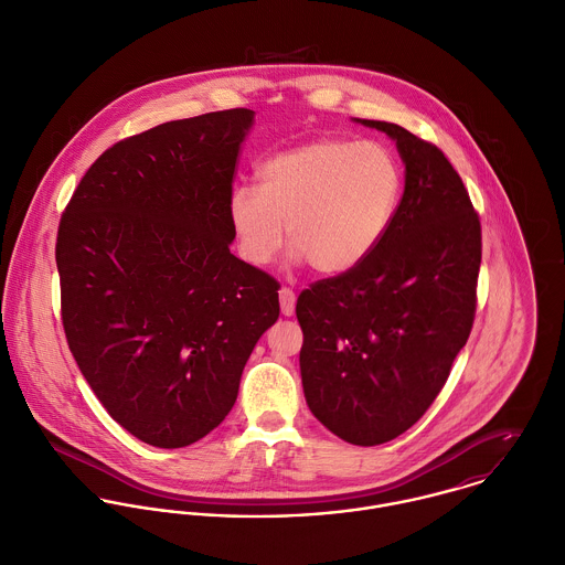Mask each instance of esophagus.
Instances as JSON below:
<instances>
[{
	"label": "esophagus",
	"instance_id": "obj_1",
	"mask_svg": "<svg viewBox=\"0 0 565 565\" xmlns=\"http://www.w3.org/2000/svg\"><path fill=\"white\" fill-rule=\"evenodd\" d=\"M278 296H280V311H282V316H294V309H296V296H294V291L291 289H287V287H282L280 291H278Z\"/></svg>",
	"mask_w": 565,
	"mask_h": 565
}]
</instances>
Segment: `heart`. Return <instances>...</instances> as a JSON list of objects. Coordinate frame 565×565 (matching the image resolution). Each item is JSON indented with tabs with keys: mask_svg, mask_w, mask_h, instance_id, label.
Here are the masks:
<instances>
[{
	"mask_svg": "<svg viewBox=\"0 0 565 565\" xmlns=\"http://www.w3.org/2000/svg\"><path fill=\"white\" fill-rule=\"evenodd\" d=\"M258 180L227 199L238 254L254 267L269 265L287 223L291 263L309 260L322 276L349 274L375 252L401 194L398 167L376 142H307L267 158Z\"/></svg>",
	"mask_w": 565,
	"mask_h": 565,
	"instance_id": "1",
	"label": "heart"
}]
</instances>
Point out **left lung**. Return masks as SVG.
Listing matches in <instances>:
<instances>
[{
    "label": "left lung",
    "mask_w": 565,
    "mask_h": 565,
    "mask_svg": "<svg viewBox=\"0 0 565 565\" xmlns=\"http://www.w3.org/2000/svg\"><path fill=\"white\" fill-rule=\"evenodd\" d=\"M385 134L405 189L375 252L353 271L305 289L300 375L313 416L351 445L409 429L434 403L467 344L482 258L480 218L449 160L394 122Z\"/></svg>",
    "instance_id": "1"
}]
</instances>
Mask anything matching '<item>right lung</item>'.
Instances as JSON below:
<instances>
[{
    "label": "right lung",
    "mask_w": 565,
    "mask_h": 565,
    "mask_svg": "<svg viewBox=\"0 0 565 565\" xmlns=\"http://www.w3.org/2000/svg\"><path fill=\"white\" fill-rule=\"evenodd\" d=\"M252 109L158 125L107 149L56 236L61 316L89 387L129 434L178 449L232 409L278 320V282L230 252Z\"/></svg>",
    "instance_id": "obj_1"
}]
</instances>
